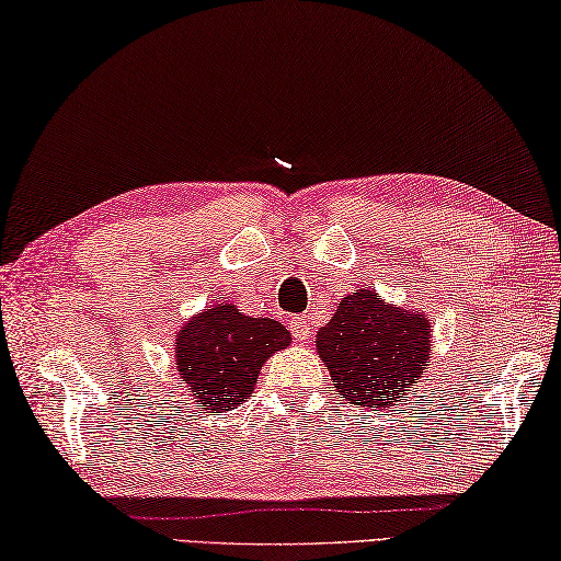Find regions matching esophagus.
<instances>
[{"instance_id": "esophagus-1", "label": "esophagus", "mask_w": 561, "mask_h": 561, "mask_svg": "<svg viewBox=\"0 0 561 561\" xmlns=\"http://www.w3.org/2000/svg\"><path fill=\"white\" fill-rule=\"evenodd\" d=\"M290 333H293V337H296V341H300V343H306L308 337H310V323H308V318H293L290 320Z\"/></svg>"}]
</instances>
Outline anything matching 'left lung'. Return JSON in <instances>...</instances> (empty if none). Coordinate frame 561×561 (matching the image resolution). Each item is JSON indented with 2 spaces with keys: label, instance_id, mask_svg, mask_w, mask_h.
Segmentation results:
<instances>
[{
  "label": "left lung",
  "instance_id": "left-lung-1",
  "mask_svg": "<svg viewBox=\"0 0 561 561\" xmlns=\"http://www.w3.org/2000/svg\"><path fill=\"white\" fill-rule=\"evenodd\" d=\"M433 325L417 308L385 302L360 288L337 302L330 323L318 330L316 351L335 392L360 408H385L405 398L425 378Z\"/></svg>",
  "mask_w": 561,
  "mask_h": 561
}]
</instances>
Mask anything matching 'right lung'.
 Here are the masks:
<instances>
[{
	"label": "right lung",
	"mask_w": 561,
	"mask_h": 561,
	"mask_svg": "<svg viewBox=\"0 0 561 561\" xmlns=\"http://www.w3.org/2000/svg\"><path fill=\"white\" fill-rule=\"evenodd\" d=\"M293 343L273 318L238 313L233 302H216L191 316L176 333V370L196 408L233 410L251 398L263 363Z\"/></svg>",
	"instance_id": "obj_1"
}]
</instances>
